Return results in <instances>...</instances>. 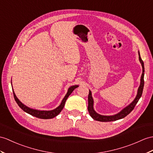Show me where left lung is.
Returning <instances> with one entry per match:
<instances>
[{"label": "left lung", "mask_w": 153, "mask_h": 153, "mask_svg": "<svg viewBox=\"0 0 153 153\" xmlns=\"http://www.w3.org/2000/svg\"><path fill=\"white\" fill-rule=\"evenodd\" d=\"M138 54H139V60L141 63V66H142V74H141V79H140V85L137 89V93L136 98L128 106L125 107V108L123 109L118 114L114 115H102L97 114L94 109V99L91 96V91H89V95H88V110L89 113V115H91V117L94 119V120L99 121H102V122H108V121H116L118 120H121V119L124 118L126 117V115H128L131 111L134 108V107L137 102H138L139 99L141 97L143 93V89L144 86V72H145V69H144V64L142 59L141 58L140 52L138 51Z\"/></svg>", "instance_id": "8db88e82"}]
</instances>
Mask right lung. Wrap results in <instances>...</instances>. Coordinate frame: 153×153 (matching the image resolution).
Listing matches in <instances>:
<instances>
[{"mask_svg":"<svg viewBox=\"0 0 153 153\" xmlns=\"http://www.w3.org/2000/svg\"><path fill=\"white\" fill-rule=\"evenodd\" d=\"M78 87H79V85H72V86H71L68 89V93H67V94L64 97V98L63 99L62 101L60 104V105H59L58 107H57L56 108H55L54 110H48V111L34 110V109L30 108H29L27 106H25L24 104L22 103L20 101V100L17 99V97H16V94H15V93H14L13 91V96H14L15 100H16V102L17 103V105H19V106L23 111H25V112L30 114V115H32V116H34L36 117L40 118V119H45V120H47V119H52V118H53L56 116H57V115L61 112V111L62 110V109L64 108L67 99H68V97L71 94V93L73 91L74 89L76 88H78Z\"/></svg>","mask_w":153,"mask_h":153,"instance_id":"right-lung-1","label":"right lung"}]
</instances>
